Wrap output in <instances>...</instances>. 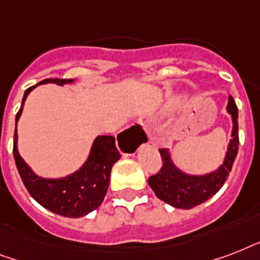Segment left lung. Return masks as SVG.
<instances>
[{
  "instance_id": "obj_1",
  "label": "left lung",
  "mask_w": 260,
  "mask_h": 260,
  "mask_svg": "<svg viewBox=\"0 0 260 260\" xmlns=\"http://www.w3.org/2000/svg\"><path fill=\"white\" fill-rule=\"evenodd\" d=\"M226 112L232 118V139L226 147L224 162L214 171L201 175L185 173L175 165L170 151L159 150L163 160L162 169L158 174L148 178V185L159 200L178 209H191L208 201L221 189L232 170L239 148L238 106L231 94H228Z\"/></svg>"
}]
</instances>
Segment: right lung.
<instances>
[{
  "label": "right lung",
  "instance_id": "add662e5",
  "mask_svg": "<svg viewBox=\"0 0 260 260\" xmlns=\"http://www.w3.org/2000/svg\"><path fill=\"white\" fill-rule=\"evenodd\" d=\"M74 82V79H46L26 89L22 97L21 108L16 114V131H14L13 140L14 162L17 166L18 174L32 198L40 205L44 206L46 209L59 216L70 218L86 216L90 212L97 209L104 201L108 187H109L112 167L121 158L120 152L116 148L114 138L104 135V136H97L94 139L89 156L82 166L74 173L60 178H44L35 173L18 152L17 122L21 117L26 97L35 87L43 83H56L59 86H63L67 83Z\"/></svg>",
  "mask_w": 260,
  "mask_h": 260
}]
</instances>
